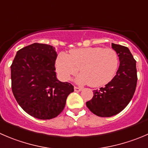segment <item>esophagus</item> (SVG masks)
<instances>
[{
    "label": "esophagus",
    "mask_w": 148,
    "mask_h": 148,
    "mask_svg": "<svg viewBox=\"0 0 148 148\" xmlns=\"http://www.w3.org/2000/svg\"><path fill=\"white\" fill-rule=\"evenodd\" d=\"M81 90H82V88L74 86V91H75V92H80Z\"/></svg>",
    "instance_id": "esophagus-1"
}]
</instances>
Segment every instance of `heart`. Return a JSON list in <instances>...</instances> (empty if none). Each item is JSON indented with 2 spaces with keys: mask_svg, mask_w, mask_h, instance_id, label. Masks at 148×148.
Here are the masks:
<instances>
[{
  "mask_svg": "<svg viewBox=\"0 0 148 148\" xmlns=\"http://www.w3.org/2000/svg\"><path fill=\"white\" fill-rule=\"evenodd\" d=\"M119 56L112 48L100 47L71 50L69 54L58 56L56 66L64 80H69L80 70L77 77L79 84H89L92 87L108 83L115 75L119 66Z\"/></svg>",
  "mask_w": 148,
  "mask_h": 148,
  "instance_id": "1",
  "label": "heart"
}]
</instances>
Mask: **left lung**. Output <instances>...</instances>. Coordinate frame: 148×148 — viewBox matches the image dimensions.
<instances>
[{
    "label": "left lung",
    "instance_id": "left-lung-1",
    "mask_svg": "<svg viewBox=\"0 0 148 148\" xmlns=\"http://www.w3.org/2000/svg\"><path fill=\"white\" fill-rule=\"evenodd\" d=\"M120 64L115 77L100 90H93L92 100L86 106L100 117H110L124 110L132 98L137 87L136 61L127 47L112 43Z\"/></svg>",
    "mask_w": 148,
    "mask_h": 148
}]
</instances>
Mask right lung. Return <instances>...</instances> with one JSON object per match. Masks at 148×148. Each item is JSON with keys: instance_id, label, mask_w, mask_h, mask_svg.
Segmentation results:
<instances>
[{"instance_id": "1", "label": "right lung", "mask_w": 148, "mask_h": 148, "mask_svg": "<svg viewBox=\"0 0 148 148\" xmlns=\"http://www.w3.org/2000/svg\"><path fill=\"white\" fill-rule=\"evenodd\" d=\"M55 48L33 43L17 51L11 66V89L21 108L34 118L51 119L63 111L74 86L56 77Z\"/></svg>"}]
</instances>
